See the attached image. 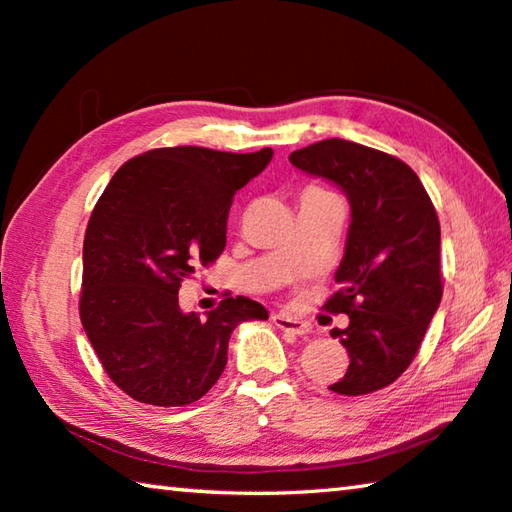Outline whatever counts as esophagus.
Returning a JSON list of instances; mask_svg holds the SVG:
<instances>
[{"instance_id": "34e87169", "label": "esophagus", "mask_w": 512, "mask_h": 512, "mask_svg": "<svg viewBox=\"0 0 512 512\" xmlns=\"http://www.w3.org/2000/svg\"><path fill=\"white\" fill-rule=\"evenodd\" d=\"M271 320H273L277 327L284 329V332H291V334H296V336L309 334V325L305 323V320H300V318H293L289 314H273Z\"/></svg>"}]
</instances>
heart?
I'll return each instance as SVG.
<instances>
[{
  "label": "heart",
  "mask_w": 512,
  "mask_h": 512,
  "mask_svg": "<svg viewBox=\"0 0 512 512\" xmlns=\"http://www.w3.org/2000/svg\"><path fill=\"white\" fill-rule=\"evenodd\" d=\"M323 194H327V192H323V189H318V187H309L302 192V198H314V196H323Z\"/></svg>",
  "instance_id": "b5f03b06"
}]
</instances>
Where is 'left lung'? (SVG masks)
Masks as SVG:
<instances>
[{
  "instance_id": "obj_1",
  "label": "left lung",
  "mask_w": 512,
  "mask_h": 512,
  "mask_svg": "<svg viewBox=\"0 0 512 512\" xmlns=\"http://www.w3.org/2000/svg\"><path fill=\"white\" fill-rule=\"evenodd\" d=\"M289 160L332 180L350 201L345 255L334 275L339 291L325 302L329 314L350 318L345 329H332L350 366L329 391L375 393L411 366L443 298L436 207L409 164L370 146L332 137Z\"/></svg>"
}]
</instances>
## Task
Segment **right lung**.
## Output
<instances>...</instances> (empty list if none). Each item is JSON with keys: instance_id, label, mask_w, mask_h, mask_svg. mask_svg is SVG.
Wrapping results in <instances>:
<instances>
[{"instance_id": "obj_1", "label": "right lung", "mask_w": 512, "mask_h": 512, "mask_svg": "<svg viewBox=\"0 0 512 512\" xmlns=\"http://www.w3.org/2000/svg\"><path fill=\"white\" fill-rule=\"evenodd\" d=\"M271 158V149H153L103 189L85 230L79 311L103 370L133 400H201L228 363L232 329L268 318L246 296L221 300L207 318L185 314L178 289L223 253L232 198Z\"/></svg>"}]
</instances>
